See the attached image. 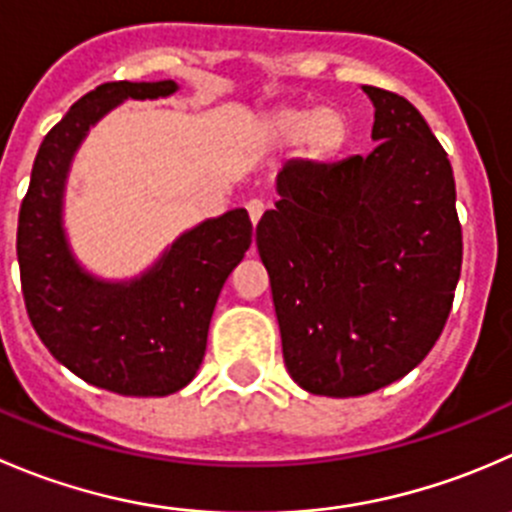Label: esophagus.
Here are the masks:
<instances>
[{"instance_id": "esophagus-1", "label": "esophagus", "mask_w": 512, "mask_h": 512, "mask_svg": "<svg viewBox=\"0 0 512 512\" xmlns=\"http://www.w3.org/2000/svg\"><path fill=\"white\" fill-rule=\"evenodd\" d=\"M262 212H265V205H262L260 200H250V202H247V215H250L252 225H257V222H260Z\"/></svg>"}]
</instances>
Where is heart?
Here are the masks:
<instances>
[{"label":"heart","instance_id":"obj_1","mask_svg":"<svg viewBox=\"0 0 512 512\" xmlns=\"http://www.w3.org/2000/svg\"><path fill=\"white\" fill-rule=\"evenodd\" d=\"M255 137L262 145L290 147L312 165L330 162L350 140V122L335 107H282L267 109L255 119Z\"/></svg>","mask_w":512,"mask_h":512}]
</instances>
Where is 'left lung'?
<instances>
[{"mask_svg":"<svg viewBox=\"0 0 512 512\" xmlns=\"http://www.w3.org/2000/svg\"><path fill=\"white\" fill-rule=\"evenodd\" d=\"M370 155L287 162L257 225L282 357L302 390L375 393L433 350L463 265L448 155L405 97L362 84Z\"/></svg>","mask_w":512,"mask_h":512,"instance_id":"1","label":"left lung"}]
</instances>
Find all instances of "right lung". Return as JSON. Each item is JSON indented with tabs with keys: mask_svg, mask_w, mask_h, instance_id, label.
<instances>
[{
	"mask_svg": "<svg viewBox=\"0 0 512 512\" xmlns=\"http://www.w3.org/2000/svg\"><path fill=\"white\" fill-rule=\"evenodd\" d=\"M177 89L172 79L107 82L77 99L44 137L19 210V275L39 340L84 382L132 398H165L197 375L222 285L252 245V222L242 207L210 217L142 275L104 280L72 252L64 192L74 155L104 114Z\"/></svg>",
	"mask_w": 512,
	"mask_h": 512,
	"instance_id": "1",
	"label": "right lung"
}]
</instances>
